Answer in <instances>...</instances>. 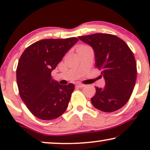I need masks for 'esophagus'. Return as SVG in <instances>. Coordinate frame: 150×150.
Instances as JSON below:
<instances>
[{
    "label": "esophagus",
    "mask_w": 150,
    "mask_h": 150,
    "mask_svg": "<svg viewBox=\"0 0 150 150\" xmlns=\"http://www.w3.org/2000/svg\"><path fill=\"white\" fill-rule=\"evenodd\" d=\"M76 87H79V88H83L84 87H85V85H84V84H80V83H79V84H76Z\"/></svg>",
    "instance_id": "obj_1"
}]
</instances>
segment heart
Segmentation results:
<instances>
[{
    "label": "heart",
    "mask_w": 150,
    "mask_h": 150,
    "mask_svg": "<svg viewBox=\"0 0 150 150\" xmlns=\"http://www.w3.org/2000/svg\"><path fill=\"white\" fill-rule=\"evenodd\" d=\"M88 48V47H87V46H81V47H79V48L78 49H83V48Z\"/></svg>",
    "instance_id": "b5f03b06"
}]
</instances>
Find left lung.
Instances as JSON below:
<instances>
[{
	"label": "left lung",
	"instance_id": "1",
	"mask_svg": "<svg viewBox=\"0 0 150 150\" xmlns=\"http://www.w3.org/2000/svg\"><path fill=\"white\" fill-rule=\"evenodd\" d=\"M89 45L95 54L96 67L102 69L105 81L103 88L96 87L91 103L104 112H113L122 108L130 99L137 78L134 54L126 43L113 35L96 33L80 36Z\"/></svg>",
	"mask_w": 150,
	"mask_h": 150
}]
</instances>
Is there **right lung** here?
Returning <instances> with one entry per match:
<instances>
[{
	"instance_id": "add662e5",
	"label": "right lung",
	"mask_w": 150,
	"mask_h": 150,
	"mask_svg": "<svg viewBox=\"0 0 150 150\" xmlns=\"http://www.w3.org/2000/svg\"><path fill=\"white\" fill-rule=\"evenodd\" d=\"M79 40L46 39L26 48L16 69L19 93L28 110L43 120H54L67 109L74 85H60L51 72Z\"/></svg>"
}]
</instances>
